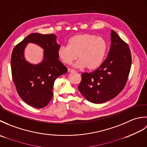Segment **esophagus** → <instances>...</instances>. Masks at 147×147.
<instances>
[{
	"label": "esophagus",
	"mask_w": 147,
	"mask_h": 147,
	"mask_svg": "<svg viewBox=\"0 0 147 147\" xmlns=\"http://www.w3.org/2000/svg\"><path fill=\"white\" fill-rule=\"evenodd\" d=\"M76 71L73 69H68V72L69 73H73V72H75Z\"/></svg>",
	"instance_id": "esophagus-1"
}]
</instances>
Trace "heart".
I'll list each match as a JSON object with an SVG mask.
<instances>
[{"label":"heart","instance_id":"heart-1","mask_svg":"<svg viewBox=\"0 0 147 147\" xmlns=\"http://www.w3.org/2000/svg\"><path fill=\"white\" fill-rule=\"evenodd\" d=\"M107 50V44L104 38L85 33L72 36L68 45H62L59 48L57 54L64 64H71L78 57L76 67H86L93 70L101 65Z\"/></svg>","mask_w":147,"mask_h":147}]
</instances>
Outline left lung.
I'll use <instances>...</instances> for the list:
<instances>
[{
    "label": "left lung",
    "mask_w": 147,
    "mask_h": 147,
    "mask_svg": "<svg viewBox=\"0 0 147 147\" xmlns=\"http://www.w3.org/2000/svg\"><path fill=\"white\" fill-rule=\"evenodd\" d=\"M111 45L105 60L94 71L82 74L78 87L86 100L101 104L115 97L125 86L131 65L128 45L111 30Z\"/></svg>",
    "instance_id": "1"
}]
</instances>
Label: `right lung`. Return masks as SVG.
<instances>
[{
    "instance_id": "right-lung-1",
    "label": "right lung",
    "mask_w": 147,
    "mask_h": 147,
    "mask_svg": "<svg viewBox=\"0 0 147 147\" xmlns=\"http://www.w3.org/2000/svg\"><path fill=\"white\" fill-rule=\"evenodd\" d=\"M35 42L45 49V59L33 65L24 57L23 51L28 42ZM60 45L54 34L31 33L14 47L12 52V78L21 99L35 108H43L51 100L55 79L67 73V69L59 60Z\"/></svg>"
}]
</instances>
